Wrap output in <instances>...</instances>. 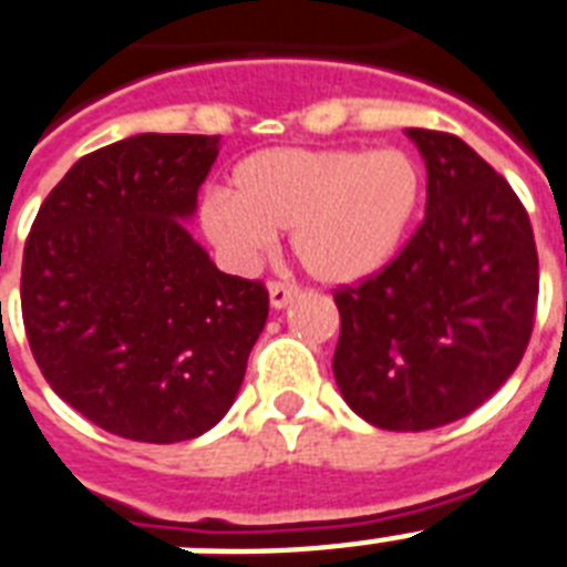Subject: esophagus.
I'll return each mask as SVG.
<instances>
[{"instance_id":"esophagus-1","label":"esophagus","mask_w":567,"mask_h":567,"mask_svg":"<svg viewBox=\"0 0 567 567\" xmlns=\"http://www.w3.org/2000/svg\"><path fill=\"white\" fill-rule=\"evenodd\" d=\"M268 293L274 308H285V305L293 302V299L299 297V285L288 282V279H274V282L268 285Z\"/></svg>"}]
</instances>
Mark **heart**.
<instances>
[{
  "instance_id": "heart-1",
  "label": "heart",
  "mask_w": 567,
  "mask_h": 567,
  "mask_svg": "<svg viewBox=\"0 0 567 567\" xmlns=\"http://www.w3.org/2000/svg\"><path fill=\"white\" fill-rule=\"evenodd\" d=\"M425 196V171L402 147H268L208 190L199 228L236 268L290 230L299 262L328 285L373 277L405 243Z\"/></svg>"
}]
</instances>
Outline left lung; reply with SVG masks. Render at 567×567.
Returning <instances> with one entry per match:
<instances>
[{
  "label": "left lung",
  "instance_id": "left-lung-1",
  "mask_svg": "<svg viewBox=\"0 0 567 567\" xmlns=\"http://www.w3.org/2000/svg\"><path fill=\"white\" fill-rule=\"evenodd\" d=\"M427 167L425 219L385 268L333 290V377L385 431H431L491 400L534 331L528 210L460 136L408 127Z\"/></svg>",
  "mask_w": 567,
  "mask_h": 567
}]
</instances>
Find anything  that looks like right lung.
<instances>
[{
	"instance_id": "add662e5",
	"label": "right lung",
	"mask_w": 567,
	"mask_h": 567,
	"mask_svg": "<svg viewBox=\"0 0 567 567\" xmlns=\"http://www.w3.org/2000/svg\"><path fill=\"white\" fill-rule=\"evenodd\" d=\"M219 136L140 134L82 156L22 256V319L48 385L136 442L194 440L234 405L268 290L210 262L182 219Z\"/></svg>"
}]
</instances>
